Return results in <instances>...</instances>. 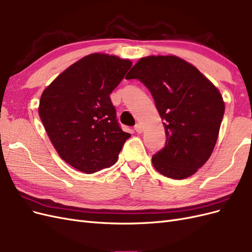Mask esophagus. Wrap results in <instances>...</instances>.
I'll return each mask as SVG.
<instances>
[{"mask_svg":"<svg viewBox=\"0 0 252 252\" xmlns=\"http://www.w3.org/2000/svg\"><path fill=\"white\" fill-rule=\"evenodd\" d=\"M143 126H142V124H136L135 126H134V130L136 131V132H138V133H142L143 132Z\"/></svg>","mask_w":252,"mask_h":252,"instance_id":"esophagus-1","label":"esophagus"}]
</instances>
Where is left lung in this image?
<instances>
[{
  "label": "left lung",
  "mask_w": 252,
  "mask_h": 252,
  "mask_svg": "<svg viewBox=\"0 0 252 252\" xmlns=\"http://www.w3.org/2000/svg\"><path fill=\"white\" fill-rule=\"evenodd\" d=\"M146 86L165 128L163 149L152 157L161 174L183 180L207 162L219 136L225 104L218 88L174 56L142 58L126 75Z\"/></svg>",
  "instance_id": "1"
}]
</instances>
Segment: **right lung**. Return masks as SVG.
Segmentation results:
<instances>
[{
    "mask_svg": "<svg viewBox=\"0 0 252 252\" xmlns=\"http://www.w3.org/2000/svg\"><path fill=\"white\" fill-rule=\"evenodd\" d=\"M132 63L93 53L61 73L43 91L39 114L66 163L85 173L116 164L130 133L122 130L110 94Z\"/></svg>",
    "mask_w": 252,
    "mask_h": 252,
    "instance_id": "add662e5",
    "label": "right lung"
}]
</instances>
